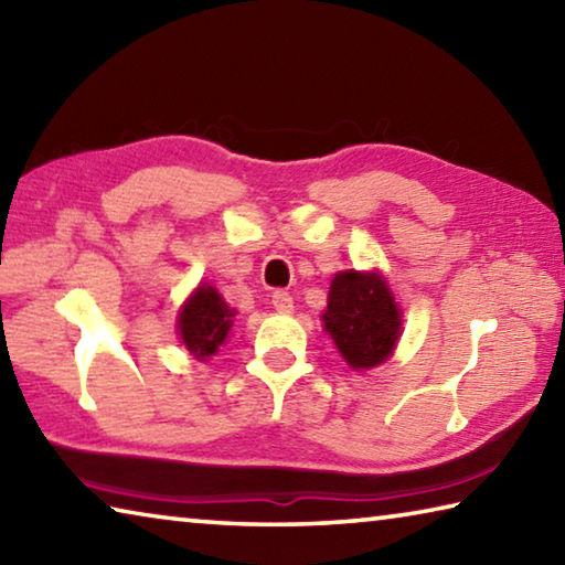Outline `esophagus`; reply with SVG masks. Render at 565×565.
Returning <instances> with one entry per match:
<instances>
[{
	"label": "esophagus",
	"mask_w": 565,
	"mask_h": 565,
	"mask_svg": "<svg viewBox=\"0 0 565 565\" xmlns=\"http://www.w3.org/2000/svg\"><path fill=\"white\" fill-rule=\"evenodd\" d=\"M271 303L279 313H291L294 311V299H291L289 291H274Z\"/></svg>",
	"instance_id": "1"
}]
</instances>
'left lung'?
<instances>
[{
    "instance_id": "left-lung-1",
    "label": "left lung",
    "mask_w": 565,
    "mask_h": 565,
    "mask_svg": "<svg viewBox=\"0 0 565 565\" xmlns=\"http://www.w3.org/2000/svg\"><path fill=\"white\" fill-rule=\"evenodd\" d=\"M321 319L353 371L384 363L401 337V309L379 271L349 269L333 276Z\"/></svg>"
}]
</instances>
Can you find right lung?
Wrapping results in <instances>:
<instances>
[{
	"mask_svg": "<svg viewBox=\"0 0 565 565\" xmlns=\"http://www.w3.org/2000/svg\"><path fill=\"white\" fill-rule=\"evenodd\" d=\"M236 311L228 309L214 286L199 284L196 291L189 296L179 311V337L191 356L206 361L214 356L218 347L226 341L228 331L234 327Z\"/></svg>",
	"mask_w": 565,
	"mask_h": 565,
	"instance_id": "1",
	"label": "right lung"
}]
</instances>
